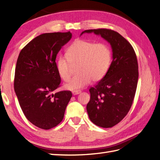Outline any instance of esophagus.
<instances>
[{
    "mask_svg": "<svg viewBox=\"0 0 160 160\" xmlns=\"http://www.w3.org/2000/svg\"><path fill=\"white\" fill-rule=\"evenodd\" d=\"M81 90H74V91H72V94H73L74 95H78L79 94V93H81Z\"/></svg>",
    "mask_w": 160,
    "mask_h": 160,
    "instance_id": "obj_1",
    "label": "esophagus"
}]
</instances>
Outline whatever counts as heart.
Listing matches in <instances>:
<instances>
[{
    "label": "heart",
    "mask_w": 160,
    "mask_h": 160,
    "mask_svg": "<svg viewBox=\"0 0 160 160\" xmlns=\"http://www.w3.org/2000/svg\"><path fill=\"white\" fill-rule=\"evenodd\" d=\"M66 55H61L56 60V70L64 81L71 75V63L78 62L76 71L78 73L65 85L70 90H77L93 80L102 79L109 68L111 52L106 44H95L85 40H77L67 49Z\"/></svg>",
    "instance_id": "1"
}]
</instances>
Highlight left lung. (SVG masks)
Segmentation results:
<instances>
[{
  "instance_id": "left-lung-1",
  "label": "left lung",
  "mask_w": 160,
  "mask_h": 160,
  "mask_svg": "<svg viewBox=\"0 0 160 160\" xmlns=\"http://www.w3.org/2000/svg\"><path fill=\"white\" fill-rule=\"evenodd\" d=\"M94 32L111 44L113 61L105 76L95 87H91L87 112L95 125L112 128L124 118L133 102L138 78L136 53L125 38L112 30H86Z\"/></svg>"
}]
</instances>
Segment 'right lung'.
<instances>
[{
    "label": "right lung",
    "mask_w": 160,
    "mask_h": 160,
    "mask_svg": "<svg viewBox=\"0 0 160 160\" xmlns=\"http://www.w3.org/2000/svg\"><path fill=\"white\" fill-rule=\"evenodd\" d=\"M71 38L70 31L44 33L27 44L18 57L15 92L26 118L39 128L58 125L72 96L69 90L52 94L61 81L56 70V56Z\"/></svg>",
    "instance_id": "1"
}]
</instances>
